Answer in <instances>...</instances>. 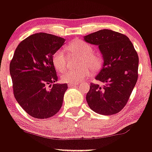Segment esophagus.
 <instances>
[{
  "label": "esophagus",
  "mask_w": 152,
  "mask_h": 152,
  "mask_svg": "<svg viewBox=\"0 0 152 152\" xmlns=\"http://www.w3.org/2000/svg\"><path fill=\"white\" fill-rule=\"evenodd\" d=\"M78 85V83H69L68 86L69 87H73V86H76Z\"/></svg>",
  "instance_id": "1"
}]
</instances>
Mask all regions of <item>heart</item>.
<instances>
[{
  "label": "heart",
  "mask_w": 152,
  "mask_h": 152,
  "mask_svg": "<svg viewBox=\"0 0 152 152\" xmlns=\"http://www.w3.org/2000/svg\"><path fill=\"white\" fill-rule=\"evenodd\" d=\"M66 50L70 54L81 56L78 69H69L64 70L67 64L65 52L58 49L53 56V64L58 71H62L60 77L63 82L74 83L81 82L91 74V70L97 71L102 65V59L97 54L94 53L93 47L81 40H76L66 48Z\"/></svg>",
  "instance_id": "1"
}]
</instances>
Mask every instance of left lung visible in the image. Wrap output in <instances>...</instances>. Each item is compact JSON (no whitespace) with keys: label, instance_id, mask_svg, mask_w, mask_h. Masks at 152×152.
Wrapping results in <instances>:
<instances>
[{"label":"left lung","instance_id":"8db88e82","mask_svg":"<svg viewBox=\"0 0 152 152\" xmlns=\"http://www.w3.org/2000/svg\"><path fill=\"white\" fill-rule=\"evenodd\" d=\"M86 42L99 46L104 58L96 79L86 94L89 107L103 115L117 114L126 106L138 79L139 56L129 38L121 33L103 29L87 35Z\"/></svg>","mask_w":152,"mask_h":152}]
</instances>
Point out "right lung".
<instances>
[{"label":"right lung","instance_id":"1","mask_svg":"<svg viewBox=\"0 0 152 152\" xmlns=\"http://www.w3.org/2000/svg\"><path fill=\"white\" fill-rule=\"evenodd\" d=\"M65 39L46 33L33 34L17 46L10 63L14 96L24 111L36 118H48L61 108L67 83L58 80L53 56Z\"/></svg>","mask_w":152,"mask_h":152}]
</instances>
